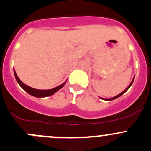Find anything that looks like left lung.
Instances as JSON below:
<instances>
[{
    "instance_id": "8db88e82",
    "label": "left lung",
    "mask_w": 151,
    "mask_h": 151,
    "mask_svg": "<svg viewBox=\"0 0 151 151\" xmlns=\"http://www.w3.org/2000/svg\"><path fill=\"white\" fill-rule=\"evenodd\" d=\"M134 78H135V76H134V78H133V80H132V81H131V83H130V85L129 86H128V88H127L126 89H125V90L123 91L122 92V93H119V94H118V95H116V96H114V97H111V98H109V99H105V98H102V97H99L100 98V99H103V100H107V101H111V100H114V99H116V98H118V97H119V96H122V94H123V93H125V92L127 91L128 90V88H129L130 87H131V85H132V83H133V82H134Z\"/></svg>"
}]
</instances>
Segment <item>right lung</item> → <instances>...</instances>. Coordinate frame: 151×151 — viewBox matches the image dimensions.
<instances>
[{
    "label": "right lung",
    "mask_w": 151,
    "mask_h": 151,
    "mask_svg": "<svg viewBox=\"0 0 151 151\" xmlns=\"http://www.w3.org/2000/svg\"><path fill=\"white\" fill-rule=\"evenodd\" d=\"M14 77H15L16 80H17L18 84L20 85V86L23 89V90L26 91L29 94L32 95V96H35V97H38V98L52 96V95H53L54 93H56L58 91H59L60 89L62 88L65 86V84L66 83V81H67V80H65L63 84L60 85V86H57V87L54 88L52 89H48V90H40V89L33 88L30 87V86H28L27 85L24 84V83H23V82L19 79V77H17L14 69Z\"/></svg>",
    "instance_id": "1"
}]
</instances>
